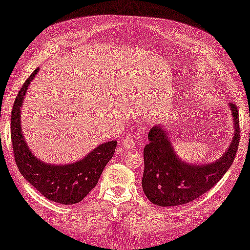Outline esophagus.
Instances as JSON below:
<instances>
[{"mask_svg":"<svg viewBox=\"0 0 250 250\" xmlns=\"http://www.w3.org/2000/svg\"><path fill=\"white\" fill-rule=\"evenodd\" d=\"M122 143H123V146L126 148V149H130V148H132L134 146V140L131 137H126L123 140Z\"/></svg>","mask_w":250,"mask_h":250,"instance_id":"34e87169","label":"esophagus"}]
</instances>
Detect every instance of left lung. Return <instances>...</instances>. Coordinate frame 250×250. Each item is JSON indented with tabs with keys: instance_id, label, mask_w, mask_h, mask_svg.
I'll list each match as a JSON object with an SVG mask.
<instances>
[{
	"instance_id": "obj_1",
	"label": "left lung",
	"mask_w": 250,
	"mask_h": 250,
	"mask_svg": "<svg viewBox=\"0 0 250 250\" xmlns=\"http://www.w3.org/2000/svg\"><path fill=\"white\" fill-rule=\"evenodd\" d=\"M234 133L231 143L211 163L192 164L182 160L174 150L164 125H154L144 148L142 187L147 199L158 206L171 207L189 203L218 183L231 166L240 142L239 110L230 103Z\"/></svg>"
}]
</instances>
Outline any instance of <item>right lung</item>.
I'll return each mask as SVG.
<instances>
[{"label": "right lung", "mask_w": 250, "mask_h": 250, "mask_svg": "<svg viewBox=\"0 0 250 250\" xmlns=\"http://www.w3.org/2000/svg\"><path fill=\"white\" fill-rule=\"evenodd\" d=\"M38 68L26 80L18 93L11 112V142L20 172L43 197L64 205L77 204L97 185L106 164L114 154L117 141L100 144L77 162L50 164L33 154L26 143L21 125V109L25 94Z\"/></svg>", "instance_id": "obj_1"}]
</instances>
